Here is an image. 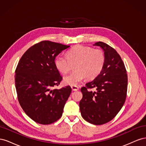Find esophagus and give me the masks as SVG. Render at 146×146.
<instances>
[{"instance_id":"obj_1","label":"esophagus","mask_w":146,"mask_h":146,"mask_svg":"<svg viewBox=\"0 0 146 146\" xmlns=\"http://www.w3.org/2000/svg\"><path fill=\"white\" fill-rule=\"evenodd\" d=\"M71 88L73 91H77L79 89L78 86H71Z\"/></svg>"}]
</instances>
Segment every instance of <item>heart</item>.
I'll list each match as a JSON object with an SVG mask.
<instances>
[{"label":"heart","mask_w":146,"mask_h":146,"mask_svg":"<svg viewBox=\"0 0 146 146\" xmlns=\"http://www.w3.org/2000/svg\"><path fill=\"white\" fill-rule=\"evenodd\" d=\"M66 56L59 55L55 60L56 69L63 74L69 72L73 65L76 71L64 77L66 85L76 86L86 77L96 78L101 72L105 64L104 52L90 47L77 46L70 49Z\"/></svg>","instance_id":"1"}]
</instances>
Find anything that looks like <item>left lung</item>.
Segmentation results:
<instances>
[{
	"label": "left lung",
	"instance_id": "left-lung-1",
	"mask_svg": "<svg viewBox=\"0 0 146 146\" xmlns=\"http://www.w3.org/2000/svg\"><path fill=\"white\" fill-rule=\"evenodd\" d=\"M93 46L103 49L105 64L94 80L81 88L83 98L79 106L85 121L102 125L111 121L122 108L126 99L128 78L125 65L115 49L100 41ZM94 87L96 92L89 90Z\"/></svg>",
	"mask_w": 146,
	"mask_h": 146
}]
</instances>
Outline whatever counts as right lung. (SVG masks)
Instances as JSON below:
<instances>
[{"label": "right lung", "mask_w": 146, "mask_h": 146, "mask_svg": "<svg viewBox=\"0 0 146 146\" xmlns=\"http://www.w3.org/2000/svg\"><path fill=\"white\" fill-rule=\"evenodd\" d=\"M69 47L41 41L30 47L17 66L15 77L19 102L26 114L38 123L50 124L62 116L72 90L70 86L52 90L63 79L55 59Z\"/></svg>", "instance_id": "1"}]
</instances>
